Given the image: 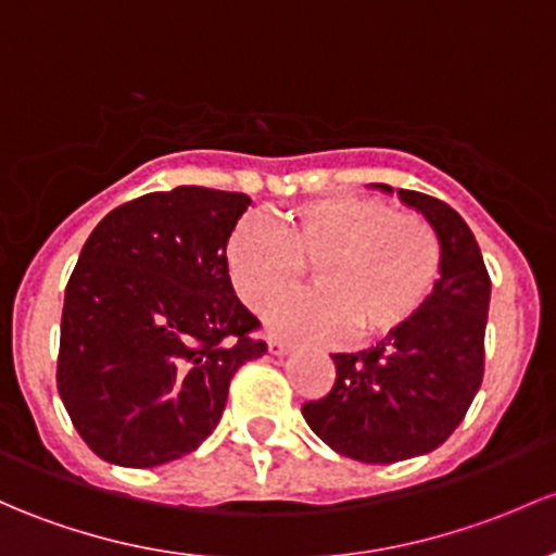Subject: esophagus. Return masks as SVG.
I'll use <instances>...</instances> for the list:
<instances>
[{"mask_svg":"<svg viewBox=\"0 0 556 556\" xmlns=\"http://www.w3.org/2000/svg\"><path fill=\"white\" fill-rule=\"evenodd\" d=\"M288 352H290V343L277 341V338H271V341H268V354H274V356H285Z\"/></svg>","mask_w":556,"mask_h":556,"instance_id":"obj_1","label":"esophagus"}]
</instances>
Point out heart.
<instances>
[{
	"instance_id": "obj_1",
	"label": "heart",
	"mask_w": 556,
	"mask_h": 556,
	"mask_svg": "<svg viewBox=\"0 0 556 556\" xmlns=\"http://www.w3.org/2000/svg\"><path fill=\"white\" fill-rule=\"evenodd\" d=\"M224 261L233 293L258 314L314 267L320 293L276 302L266 325L271 336L317 343L352 330L362 341L396 336L429 303L442 274L434 229L367 197L298 204L285 215L282 237L250 215L233 226Z\"/></svg>"
}]
</instances>
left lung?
Returning <instances> with one entry per match:
<instances>
[{
    "instance_id": "left-lung-1",
    "label": "left lung",
    "mask_w": 556,
    "mask_h": 556,
    "mask_svg": "<svg viewBox=\"0 0 556 556\" xmlns=\"http://www.w3.org/2000/svg\"><path fill=\"white\" fill-rule=\"evenodd\" d=\"M372 189L394 194L386 184ZM396 197L440 239L437 290L396 336L362 352L332 354L330 394L301 407L327 447L362 464H394L440 447L464 420L484 372L490 277L475 233L434 197L407 189Z\"/></svg>"
}]
</instances>
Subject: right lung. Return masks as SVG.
Here are the masks:
<instances>
[{"label": "right lung", "instance_id": "add662e5", "mask_svg": "<svg viewBox=\"0 0 556 556\" xmlns=\"http://www.w3.org/2000/svg\"><path fill=\"white\" fill-rule=\"evenodd\" d=\"M250 197L178 186L111 210L66 285L58 394L96 455L127 469L197 450L233 372L266 354L224 250Z\"/></svg>", "mask_w": 556, "mask_h": 556}]
</instances>
